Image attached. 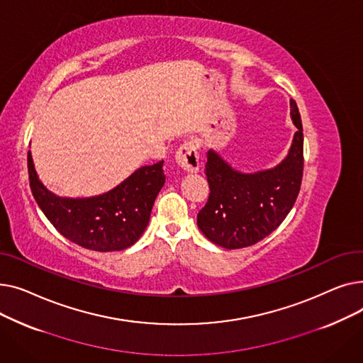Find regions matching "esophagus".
<instances>
[{
  "mask_svg": "<svg viewBox=\"0 0 363 363\" xmlns=\"http://www.w3.org/2000/svg\"><path fill=\"white\" fill-rule=\"evenodd\" d=\"M175 162L178 164V167L186 174H196L200 167V162H199V152L194 144L191 143H185L182 144L177 155H175Z\"/></svg>",
  "mask_w": 363,
  "mask_h": 363,
  "instance_id": "esophagus-1",
  "label": "esophagus"
}]
</instances>
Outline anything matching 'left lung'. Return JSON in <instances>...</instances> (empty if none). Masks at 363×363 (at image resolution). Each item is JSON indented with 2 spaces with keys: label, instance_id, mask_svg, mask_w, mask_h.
Listing matches in <instances>:
<instances>
[{
  "label": "left lung",
  "instance_id": "left-lung-1",
  "mask_svg": "<svg viewBox=\"0 0 363 363\" xmlns=\"http://www.w3.org/2000/svg\"><path fill=\"white\" fill-rule=\"evenodd\" d=\"M290 116L297 130L287 156L271 169L245 174L218 150H208L206 177L211 194L197 225L213 244L228 250L253 245L290 213L303 177V126L294 100H290Z\"/></svg>",
  "mask_w": 363,
  "mask_h": 363
}]
</instances>
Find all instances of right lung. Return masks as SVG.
Segmentation results:
<instances>
[{
  "instance_id": "add662e5",
  "label": "right lung",
  "mask_w": 363,
  "mask_h": 363,
  "mask_svg": "<svg viewBox=\"0 0 363 363\" xmlns=\"http://www.w3.org/2000/svg\"><path fill=\"white\" fill-rule=\"evenodd\" d=\"M33 199L47 219L69 241L95 252H121L135 244L150 222L155 200L164 185L163 162L143 166L119 185L92 197H60L38 177L28 152Z\"/></svg>"
}]
</instances>
